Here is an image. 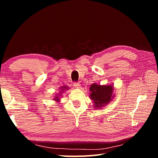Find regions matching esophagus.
<instances>
[{
    "label": "esophagus",
    "mask_w": 158,
    "mask_h": 158,
    "mask_svg": "<svg viewBox=\"0 0 158 158\" xmlns=\"http://www.w3.org/2000/svg\"><path fill=\"white\" fill-rule=\"evenodd\" d=\"M73 85H74V87H75V88H80V86H81V84H80L79 83H74Z\"/></svg>",
    "instance_id": "1"
}]
</instances>
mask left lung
<instances>
[{
	"label": "left lung",
	"instance_id": "left-lung-1",
	"mask_svg": "<svg viewBox=\"0 0 158 158\" xmlns=\"http://www.w3.org/2000/svg\"><path fill=\"white\" fill-rule=\"evenodd\" d=\"M113 84L100 85L94 83L89 88V98L94 103V108L100 109L107 105L115 97Z\"/></svg>",
	"mask_w": 158,
	"mask_h": 158
}]
</instances>
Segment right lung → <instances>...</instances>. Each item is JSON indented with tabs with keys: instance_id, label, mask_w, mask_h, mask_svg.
I'll use <instances>...</instances> for the list:
<instances>
[{
	"instance_id": "right-lung-1",
	"label": "right lung",
	"mask_w": 158,
	"mask_h": 158,
	"mask_svg": "<svg viewBox=\"0 0 158 158\" xmlns=\"http://www.w3.org/2000/svg\"><path fill=\"white\" fill-rule=\"evenodd\" d=\"M59 89H60L59 92H58V94H56V95L53 96V97H54V98H53V100H54V101H56V102H58V103L60 101V98H61V97H62V96H61L62 94L64 92V91H66V90L69 89L70 88H69V86L64 85V86L60 87V88Z\"/></svg>"
}]
</instances>
